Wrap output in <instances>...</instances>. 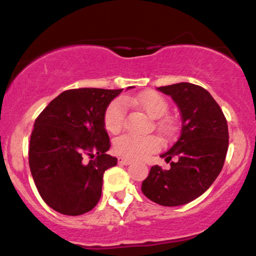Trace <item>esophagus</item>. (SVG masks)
Listing matches in <instances>:
<instances>
[{
	"mask_svg": "<svg viewBox=\"0 0 256 256\" xmlns=\"http://www.w3.org/2000/svg\"><path fill=\"white\" fill-rule=\"evenodd\" d=\"M118 164L119 165H130V164H132V160H130V158H119Z\"/></svg>",
	"mask_w": 256,
	"mask_h": 256,
	"instance_id": "34e87169",
	"label": "esophagus"
}]
</instances>
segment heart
<instances>
[{
  "instance_id": "heart-1",
  "label": "heart",
  "mask_w": 256,
  "mask_h": 256,
  "mask_svg": "<svg viewBox=\"0 0 256 256\" xmlns=\"http://www.w3.org/2000/svg\"><path fill=\"white\" fill-rule=\"evenodd\" d=\"M125 102L137 104L138 107L144 110L152 118L155 119L165 116L167 107H168L166 100L155 91H146L134 98L128 96V98H125ZM125 102L124 100L116 98L112 101L106 108L104 124L106 130L110 134H116L122 128L126 114ZM158 125L164 132L171 130V125L167 120H161ZM158 148V140L152 136H136V134H125L114 140V152L120 156L134 158V160L146 158V155L154 152Z\"/></svg>"
}]
</instances>
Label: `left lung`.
<instances>
[{"instance_id":"obj_1","label":"left lung","mask_w":256,"mask_h":256,"mask_svg":"<svg viewBox=\"0 0 256 256\" xmlns=\"http://www.w3.org/2000/svg\"><path fill=\"white\" fill-rule=\"evenodd\" d=\"M170 95L182 114L177 142L161 154L171 168L155 165L142 183V192L155 204L174 207L201 196L224 166L228 148V122L207 90L192 83L158 88Z\"/></svg>"}]
</instances>
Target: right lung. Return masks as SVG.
I'll use <instances>...</instances> for the list:
<instances>
[{
  "instance_id": "1",
  "label": "right lung",
  "mask_w": 256,
  "mask_h": 256,
  "mask_svg": "<svg viewBox=\"0 0 256 256\" xmlns=\"http://www.w3.org/2000/svg\"><path fill=\"white\" fill-rule=\"evenodd\" d=\"M122 91L66 90L34 120L28 165L40 198L56 212L80 216L98 204L104 173L116 165L107 154L110 140L104 114Z\"/></svg>"
}]
</instances>
